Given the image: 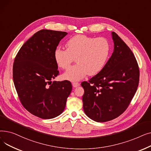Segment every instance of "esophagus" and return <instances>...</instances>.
I'll use <instances>...</instances> for the list:
<instances>
[{"label": "esophagus", "mask_w": 151, "mask_h": 151, "mask_svg": "<svg viewBox=\"0 0 151 151\" xmlns=\"http://www.w3.org/2000/svg\"><path fill=\"white\" fill-rule=\"evenodd\" d=\"M72 85H73V86L74 87V88H77V87L80 86V83H73Z\"/></svg>", "instance_id": "1"}]
</instances>
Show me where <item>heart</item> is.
Returning a JSON list of instances; mask_svg holds the SVG:
<instances>
[{
	"instance_id": "b5f03b06",
	"label": "heart",
	"mask_w": 151,
	"mask_h": 151,
	"mask_svg": "<svg viewBox=\"0 0 151 151\" xmlns=\"http://www.w3.org/2000/svg\"><path fill=\"white\" fill-rule=\"evenodd\" d=\"M66 50L58 47L54 58L59 67L67 69L75 60L78 63L70 67L63 76L70 81H78L86 75H97L104 68L109 52V44L105 38H93L76 35L68 39Z\"/></svg>"
}]
</instances>
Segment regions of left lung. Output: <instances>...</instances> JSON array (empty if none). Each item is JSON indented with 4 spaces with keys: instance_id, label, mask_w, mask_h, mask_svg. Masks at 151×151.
I'll return each instance as SVG.
<instances>
[{
    "instance_id": "1",
    "label": "left lung",
    "mask_w": 151,
    "mask_h": 151,
    "mask_svg": "<svg viewBox=\"0 0 151 151\" xmlns=\"http://www.w3.org/2000/svg\"><path fill=\"white\" fill-rule=\"evenodd\" d=\"M114 51L104 67L89 82L84 81L83 96L85 114L94 121L107 122L127 108L137 90L139 71L129 47L111 32Z\"/></svg>"
}]
</instances>
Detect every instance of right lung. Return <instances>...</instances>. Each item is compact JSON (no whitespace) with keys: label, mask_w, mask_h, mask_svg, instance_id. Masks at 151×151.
<instances>
[{"label":"right lung","mask_w":151,"mask_h":151,"mask_svg":"<svg viewBox=\"0 0 151 151\" xmlns=\"http://www.w3.org/2000/svg\"><path fill=\"white\" fill-rule=\"evenodd\" d=\"M67 35L65 32L39 30L14 59L13 78L21 104L29 113L44 119L62 113L72 89L69 81H52L59 74L54 51Z\"/></svg>","instance_id":"right-lung-1"}]
</instances>
